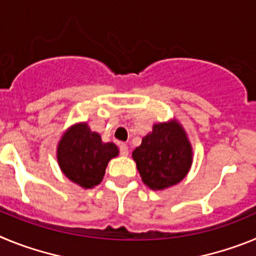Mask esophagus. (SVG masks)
<instances>
[{"mask_svg": "<svg viewBox=\"0 0 256 256\" xmlns=\"http://www.w3.org/2000/svg\"><path fill=\"white\" fill-rule=\"evenodd\" d=\"M119 152H120L122 156L128 155V152H130V150H128V146H126V144H119Z\"/></svg>", "mask_w": 256, "mask_h": 256, "instance_id": "esophagus-1", "label": "esophagus"}]
</instances>
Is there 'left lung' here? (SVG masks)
Segmentation results:
<instances>
[{
  "mask_svg": "<svg viewBox=\"0 0 256 256\" xmlns=\"http://www.w3.org/2000/svg\"><path fill=\"white\" fill-rule=\"evenodd\" d=\"M132 156L144 183L152 190L180 182L192 162L191 144L177 122L155 124Z\"/></svg>",
  "mask_w": 256,
  "mask_h": 256,
  "instance_id": "left-lung-1",
  "label": "left lung"
}]
</instances>
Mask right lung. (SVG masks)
<instances>
[{
    "instance_id": "right-lung-1",
    "label": "right lung",
    "mask_w": 256,
    "mask_h": 256,
    "mask_svg": "<svg viewBox=\"0 0 256 256\" xmlns=\"http://www.w3.org/2000/svg\"><path fill=\"white\" fill-rule=\"evenodd\" d=\"M118 152L114 144H104L100 134L91 132L87 124H78L62 136L58 148V162L70 180L92 188L102 180L108 162Z\"/></svg>"
}]
</instances>
